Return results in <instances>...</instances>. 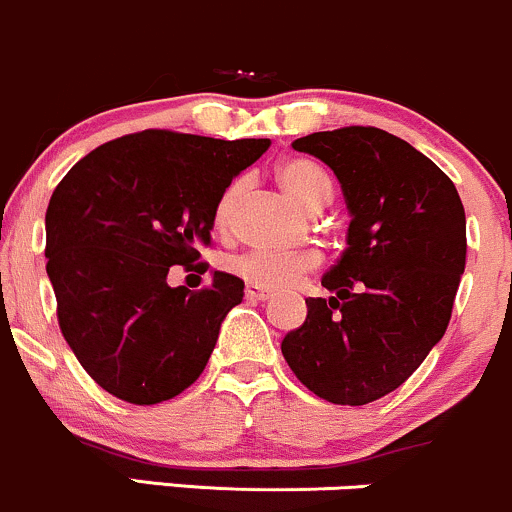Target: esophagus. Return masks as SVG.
Masks as SVG:
<instances>
[{
	"label": "esophagus",
	"instance_id": "1",
	"mask_svg": "<svg viewBox=\"0 0 512 512\" xmlns=\"http://www.w3.org/2000/svg\"><path fill=\"white\" fill-rule=\"evenodd\" d=\"M244 295H246V300H251V302H266L268 298H271V290H263V288H258V285H246Z\"/></svg>",
	"mask_w": 512,
	"mask_h": 512
}]
</instances>
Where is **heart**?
I'll list each match as a JSON object with an SVG mask.
<instances>
[{"instance_id": "obj_1", "label": "heart", "mask_w": 512, "mask_h": 512, "mask_svg": "<svg viewBox=\"0 0 512 512\" xmlns=\"http://www.w3.org/2000/svg\"><path fill=\"white\" fill-rule=\"evenodd\" d=\"M278 183L283 190L305 207L307 212L322 210L332 197V178L320 163L310 161V158H285L276 168ZM241 190L244 183L232 180L222 192H219L217 202L212 210V222L217 232H229L234 224L236 210H239ZM322 256L315 249L302 251H249L229 261L232 271L246 283L258 285L266 290H283L295 285L302 276L320 268Z\"/></svg>"}]
</instances>
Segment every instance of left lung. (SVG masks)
Returning <instances> with one entry per match:
<instances>
[{
  "label": "left lung",
  "mask_w": 512,
  "mask_h": 512,
  "mask_svg": "<svg viewBox=\"0 0 512 512\" xmlns=\"http://www.w3.org/2000/svg\"><path fill=\"white\" fill-rule=\"evenodd\" d=\"M334 170L351 222L322 276L334 298L280 351L298 381L334 405H366L403 386L447 332L466 266V214L454 183L408 141L344 126L293 141Z\"/></svg>",
  "instance_id": "left-lung-1"
}]
</instances>
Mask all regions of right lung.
I'll return each instance as SVG.
<instances>
[{
    "label": "right lung",
    "mask_w": 512,
    "mask_h": 512,
    "mask_svg": "<svg viewBox=\"0 0 512 512\" xmlns=\"http://www.w3.org/2000/svg\"><path fill=\"white\" fill-rule=\"evenodd\" d=\"M271 146L146 129L107 141L68 170L46 210V271L60 332L114 398L156 405L205 371L244 280L170 288V266L207 271L219 192Z\"/></svg>",
    "instance_id": "obj_1"
}]
</instances>
